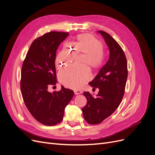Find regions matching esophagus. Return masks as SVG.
<instances>
[{
    "mask_svg": "<svg viewBox=\"0 0 155 155\" xmlns=\"http://www.w3.org/2000/svg\"><path fill=\"white\" fill-rule=\"evenodd\" d=\"M74 94H76V95H78V94H81L82 92L81 91H74Z\"/></svg>",
    "mask_w": 155,
    "mask_h": 155,
    "instance_id": "obj_1",
    "label": "esophagus"
}]
</instances>
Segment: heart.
<instances>
[{"label":"heart","instance_id":"b5f03b06","mask_svg":"<svg viewBox=\"0 0 155 155\" xmlns=\"http://www.w3.org/2000/svg\"><path fill=\"white\" fill-rule=\"evenodd\" d=\"M72 49L64 45L57 55L55 65L61 69L72 63L77 54H83L84 58L81 64L88 65L92 70L101 67L105 60V53L101 42L96 37L89 34L79 35L73 41ZM73 50H72V49ZM59 80L64 86L78 89L81 88L89 78V72L86 67L74 65L61 70L59 74Z\"/></svg>","mask_w":155,"mask_h":155}]
</instances>
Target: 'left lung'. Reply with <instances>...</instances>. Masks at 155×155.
<instances>
[{
	"instance_id": "left-lung-1",
	"label": "left lung",
	"mask_w": 155,
	"mask_h": 155,
	"mask_svg": "<svg viewBox=\"0 0 155 155\" xmlns=\"http://www.w3.org/2000/svg\"><path fill=\"white\" fill-rule=\"evenodd\" d=\"M98 32L109 46L110 56L96 77L89 83L94 89L99 88L97 96L94 97L89 92H83L87 102L82 109L83 115L87 122L92 125L100 124L118 107L128 76L127 62L122 48L109 34L101 30Z\"/></svg>"
}]
</instances>
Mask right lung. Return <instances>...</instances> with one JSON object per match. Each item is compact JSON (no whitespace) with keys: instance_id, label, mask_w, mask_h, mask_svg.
I'll return each mask as SVG.
<instances>
[{"instance_id":"1","label":"right lung","mask_w":155,"mask_h":155,"mask_svg":"<svg viewBox=\"0 0 155 155\" xmlns=\"http://www.w3.org/2000/svg\"><path fill=\"white\" fill-rule=\"evenodd\" d=\"M68 32L50 31L35 39L30 46L21 70V90L25 104L33 117L45 125H55L63 119L64 109L74 92L61 86L48 91L57 82L56 50Z\"/></svg>"}]
</instances>
